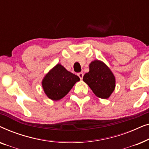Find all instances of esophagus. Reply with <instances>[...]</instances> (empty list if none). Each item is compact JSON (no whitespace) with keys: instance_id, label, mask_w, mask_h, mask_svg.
Instances as JSON below:
<instances>
[{"instance_id":"esophagus-1","label":"esophagus","mask_w":149,"mask_h":149,"mask_svg":"<svg viewBox=\"0 0 149 149\" xmlns=\"http://www.w3.org/2000/svg\"><path fill=\"white\" fill-rule=\"evenodd\" d=\"M83 75H84V74H83V72H79V74H78V76H79V77L81 79V80H82V79H83Z\"/></svg>"}]
</instances>
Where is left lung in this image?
Instances as JSON below:
<instances>
[{"label": "left lung", "mask_w": 149, "mask_h": 149, "mask_svg": "<svg viewBox=\"0 0 149 149\" xmlns=\"http://www.w3.org/2000/svg\"><path fill=\"white\" fill-rule=\"evenodd\" d=\"M83 80L100 98H109L115 88L113 73L104 63L97 60L89 64V71L85 73Z\"/></svg>", "instance_id": "left-lung-1"}]
</instances>
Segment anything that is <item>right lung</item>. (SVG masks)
<instances>
[{
	"label": "right lung",
	"instance_id": "1",
	"mask_svg": "<svg viewBox=\"0 0 149 149\" xmlns=\"http://www.w3.org/2000/svg\"><path fill=\"white\" fill-rule=\"evenodd\" d=\"M79 81L78 76L58 64L45 76L42 87L47 96L56 101L64 97Z\"/></svg>",
	"mask_w": 149,
	"mask_h": 149
}]
</instances>
